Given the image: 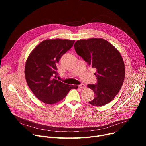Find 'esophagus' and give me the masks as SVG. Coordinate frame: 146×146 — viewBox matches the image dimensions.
Returning <instances> with one entry per match:
<instances>
[{
  "label": "esophagus",
  "mask_w": 146,
  "mask_h": 146,
  "mask_svg": "<svg viewBox=\"0 0 146 146\" xmlns=\"http://www.w3.org/2000/svg\"><path fill=\"white\" fill-rule=\"evenodd\" d=\"M78 87L79 88H80V89H85V88H86V86H85V84H80V85H79V86H78Z\"/></svg>",
  "instance_id": "esophagus-1"
}]
</instances>
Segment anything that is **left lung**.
<instances>
[{"mask_svg": "<svg viewBox=\"0 0 146 146\" xmlns=\"http://www.w3.org/2000/svg\"><path fill=\"white\" fill-rule=\"evenodd\" d=\"M78 54L92 68L97 79L96 85H88L95 92L89 102L96 106L110 103L120 90L125 78V65L119 51L102 38L80 40L74 45Z\"/></svg>", "mask_w": 146, "mask_h": 146, "instance_id": "8db88e82", "label": "left lung"}]
</instances>
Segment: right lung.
Instances as JSON below:
<instances>
[{
  "instance_id": "right-lung-1",
  "label": "right lung",
  "mask_w": 146,
  "mask_h": 146,
  "mask_svg": "<svg viewBox=\"0 0 146 146\" xmlns=\"http://www.w3.org/2000/svg\"><path fill=\"white\" fill-rule=\"evenodd\" d=\"M74 42V40H46L35 47L27 58L25 76L28 86L35 96L45 104L57 103L72 89L78 87L56 79L57 64Z\"/></svg>"
}]
</instances>
